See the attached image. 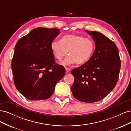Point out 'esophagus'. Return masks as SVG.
I'll return each mask as SVG.
<instances>
[{
	"label": "esophagus",
	"mask_w": 131,
	"mask_h": 131,
	"mask_svg": "<svg viewBox=\"0 0 131 131\" xmlns=\"http://www.w3.org/2000/svg\"><path fill=\"white\" fill-rule=\"evenodd\" d=\"M70 71V69L68 68H66V73H68Z\"/></svg>",
	"instance_id": "34e87169"
}]
</instances>
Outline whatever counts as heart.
<instances>
[{
	"mask_svg": "<svg viewBox=\"0 0 131 131\" xmlns=\"http://www.w3.org/2000/svg\"><path fill=\"white\" fill-rule=\"evenodd\" d=\"M50 47L52 54L57 60L69 54L61 63L68 65L76 63L78 65L85 64L92 57L96 45L94 41L80 35L68 34L63 35L61 40H53Z\"/></svg>",
	"mask_w": 131,
	"mask_h": 131,
	"instance_id": "1",
	"label": "heart"
}]
</instances>
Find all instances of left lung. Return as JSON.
<instances>
[{
    "label": "left lung",
    "instance_id": "obj_1",
    "mask_svg": "<svg viewBox=\"0 0 131 131\" xmlns=\"http://www.w3.org/2000/svg\"><path fill=\"white\" fill-rule=\"evenodd\" d=\"M96 45L92 57L85 64L74 69L72 86L74 97L82 102L93 103L105 98L116 86L121 61L115 43L102 33L86 30Z\"/></svg>",
    "mask_w": 131,
    "mask_h": 131
}]
</instances>
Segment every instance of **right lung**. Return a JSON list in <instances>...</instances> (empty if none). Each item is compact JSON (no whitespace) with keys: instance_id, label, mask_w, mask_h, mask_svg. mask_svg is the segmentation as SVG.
Here are the masks:
<instances>
[{"instance_id":"obj_1","label":"right lung","mask_w":131,"mask_h":131,"mask_svg":"<svg viewBox=\"0 0 131 131\" xmlns=\"http://www.w3.org/2000/svg\"><path fill=\"white\" fill-rule=\"evenodd\" d=\"M59 33L57 28H36L15 45L11 62L14 82L17 90L29 100L51 97L64 76L65 68L55 62L50 47Z\"/></svg>"}]
</instances>
